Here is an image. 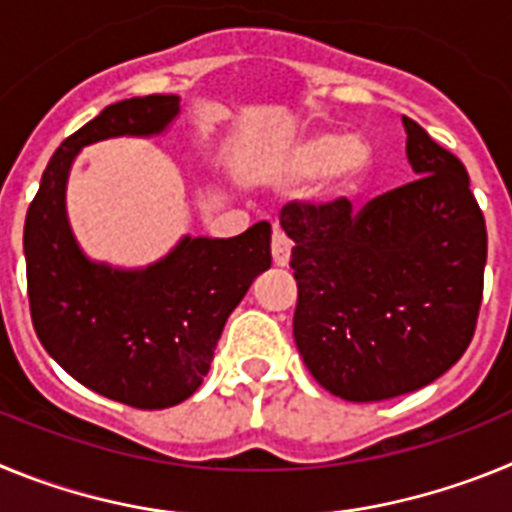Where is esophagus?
I'll list each match as a JSON object with an SVG mask.
<instances>
[{
  "label": "esophagus",
  "instance_id": "obj_1",
  "mask_svg": "<svg viewBox=\"0 0 512 512\" xmlns=\"http://www.w3.org/2000/svg\"><path fill=\"white\" fill-rule=\"evenodd\" d=\"M289 253H292V241L284 235V230L279 225H274V233H271V256H274V264L287 266Z\"/></svg>",
  "mask_w": 512,
  "mask_h": 512
}]
</instances>
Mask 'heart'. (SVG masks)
Instances as JSON below:
<instances>
[{
    "label": "heart",
    "instance_id": "1",
    "mask_svg": "<svg viewBox=\"0 0 512 512\" xmlns=\"http://www.w3.org/2000/svg\"><path fill=\"white\" fill-rule=\"evenodd\" d=\"M372 166V146L361 135L320 133L302 140L289 153V174L295 179L318 176V192L328 200L354 192Z\"/></svg>",
    "mask_w": 512,
    "mask_h": 512
}]
</instances>
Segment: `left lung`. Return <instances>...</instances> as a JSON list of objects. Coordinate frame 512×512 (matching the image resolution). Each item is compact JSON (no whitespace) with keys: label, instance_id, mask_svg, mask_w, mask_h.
Returning a JSON list of instances; mask_svg holds the SVG:
<instances>
[{"label":"left lung","instance_id":"8db88e82","mask_svg":"<svg viewBox=\"0 0 512 512\" xmlns=\"http://www.w3.org/2000/svg\"><path fill=\"white\" fill-rule=\"evenodd\" d=\"M418 179L351 210L289 202L295 341L330 395L379 402L420 390L464 356L485 287L487 228L459 158L410 117Z\"/></svg>","mask_w":512,"mask_h":512}]
</instances>
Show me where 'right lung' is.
<instances>
[{"label":"right lung","instance_id":"right-lung-1","mask_svg":"<svg viewBox=\"0 0 512 512\" xmlns=\"http://www.w3.org/2000/svg\"><path fill=\"white\" fill-rule=\"evenodd\" d=\"M179 115L176 94L104 107L63 140L25 217L27 297L45 351L89 390L140 410H164L197 392L225 320L271 266V225L235 238H182L146 269L89 261L66 220L76 153L117 135H156Z\"/></svg>","mask_w":512,"mask_h":512}]
</instances>
